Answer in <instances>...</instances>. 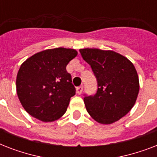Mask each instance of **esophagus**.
I'll return each mask as SVG.
<instances>
[{"mask_svg": "<svg viewBox=\"0 0 157 157\" xmlns=\"http://www.w3.org/2000/svg\"><path fill=\"white\" fill-rule=\"evenodd\" d=\"M83 86H78V87H76V92L78 94H81L82 93V91H83Z\"/></svg>", "mask_w": 157, "mask_h": 157, "instance_id": "esophagus-1", "label": "esophagus"}]
</instances>
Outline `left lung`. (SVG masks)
I'll use <instances>...</instances> for the list:
<instances>
[{
	"label": "left lung",
	"instance_id": "1",
	"mask_svg": "<svg viewBox=\"0 0 157 157\" xmlns=\"http://www.w3.org/2000/svg\"><path fill=\"white\" fill-rule=\"evenodd\" d=\"M95 76L98 89L94 95L84 94L89 114L101 124H112L134 107L139 91L134 64L121 54L98 49L80 50Z\"/></svg>",
	"mask_w": 157,
	"mask_h": 157
}]
</instances>
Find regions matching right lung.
I'll return each mask as SVG.
<instances>
[{
  "label": "right lung",
  "instance_id": "add662e5",
  "mask_svg": "<svg viewBox=\"0 0 157 157\" xmlns=\"http://www.w3.org/2000/svg\"><path fill=\"white\" fill-rule=\"evenodd\" d=\"M77 55L73 49L43 50L28 59L18 70L16 90L26 112L44 122L56 121L66 112L76 94L67 65Z\"/></svg>",
  "mask_w": 157,
  "mask_h": 157
}]
</instances>
